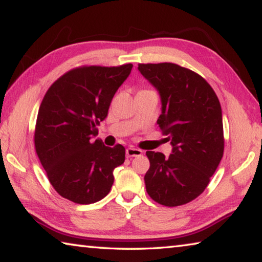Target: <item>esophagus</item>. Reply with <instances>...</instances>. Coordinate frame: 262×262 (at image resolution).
I'll list each match as a JSON object with an SVG mask.
<instances>
[{
  "label": "esophagus",
  "instance_id": "obj_1",
  "mask_svg": "<svg viewBox=\"0 0 262 262\" xmlns=\"http://www.w3.org/2000/svg\"><path fill=\"white\" fill-rule=\"evenodd\" d=\"M142 155V150L134 148V147H130V148H127L126 149V157L130 158V157H139Z\"/></svg>",
  "mask_w": 262,
  "mask_h": 262
}]
</instances>
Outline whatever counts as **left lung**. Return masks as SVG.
<instances>
[{
  "label": "left lung",
  "instance_id": "obj_1",
  "mask_svg": "<svg viewBox=\"0 0 262 262\" xmlns=\"http://www.w3.org/2000/svg\"><path fill=\"white\" fill-rule=\"evenodd\" d=\"M137 69L158 91L162 113L157 123L172 145L168 157L147 151L145 188L163 206L185 205L206 189L223 157L220 100L205 78L178 64H139Z\"/></svg>",
  "mask_w": 262,
  "mask_h": 262
}]
</instances>
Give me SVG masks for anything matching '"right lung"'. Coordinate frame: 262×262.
I'll return each mask as SVG.
<instances>
[{
	"instance_id": "add662e5",
	"label": "right lung",
	"mask_w": 262,
	"mask_h": 262,
	"mask_svg": "<svg viewBox=\"0 0 262 262\" xmlns=\"http://www.w3.org/2000/svg\"><path fill=\"white\" fill-rule=\"evenodd\" d=\"M132 68L128 63L73 69L43 97L35 125V151L52 186L64 199L90 205L110 193L114 168L125 162V148L106 147L95 137Z\"/></svg>"
}]
</instances>
